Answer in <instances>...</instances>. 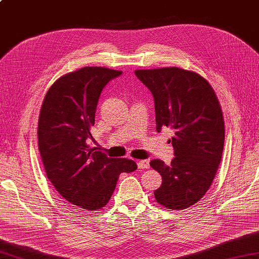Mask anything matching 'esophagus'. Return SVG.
<instances>
[{
  "mask_svg": "<svg viewBox=\"0 0 259 259\" xmlns=\"http://www.w3.org/2000/svg\"><path fill=\"white\" fill-rule=\"evenodd\" d=\"M137 165H138L139 169L149 168V161L148 160H139L138 163H137Z\"/></svg>",
  "mask_w": 259,
  "mask_h": 259,
  "instance_id": "34e87169",
  "label": "esophagus"
}]
</instances>
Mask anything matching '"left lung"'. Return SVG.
<instances>
[{
  "mask_svg": "<svg viewBox=\"0 0 259 259\" xmlns=\"http://www.w3.org/2000/svg\"><path fill=\"white\" fill-rule=\"evenodd\" d=\"M135 74L154 95L156 130L174 133L171 164L150 161L163 180L155 199L166 209H187L204 196L219 168L225 144L220 102L210 83L193 70L161 67Z\"/></svg>",
  "mask_w": 259,
  "mask_h": 259,
  "instance_id": "obj_1",
  "label": "left lung"
}]
</instances>
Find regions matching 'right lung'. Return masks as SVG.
Returning a JSON list of instances; mask_svg holds the SVG:
<instances>
[{
    "label": "right lung",
    "instance_id": "right-lung-1",
    "mask_svg": "<svg viewBox=\"0 0 259 259\" xmlns=\"http://www.w3.org/2000/svg\"><path fill=\"white\" fill-rule=\"evenodd\" d=\"M121 74L92 66L65 74L50 86L40 110L38 145L46 174L63 199L84 210L102 209L119 175L137 169L134 160L111 158L89 145L101 92Z\"/></svg>",
    "mask_w": 259,
    "mask_h": 259
}]
</instances>
